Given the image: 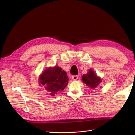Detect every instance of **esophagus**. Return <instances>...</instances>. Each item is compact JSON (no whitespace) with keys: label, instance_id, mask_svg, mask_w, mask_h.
Instances as JSON below:
<instances>
[{"label":"esophagus","instance_id":"esophagus-1","mask_svg":"<svg viewBox=\"0 0 135 135\" xmlns=\"http://www.w3.org/2000/svg\"><path fill=\"white\" fill-rule=\"evenodd\" d=\"M72 79L73 80H76L78 79V75H73L72 76Z\"/></svg>","mask_w":135,"mask_h":135}]
</instances>
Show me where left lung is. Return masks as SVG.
Wrapping results in <instances>:
<instances>
[{"label":"left lung","instance_id":"1","mask_svg":"<svg viewBox=\"0 0 135 135\" xmlns=\"http://www.w3.org/2000/svg\"><path fill=\"white\" fill-rule=\"evenodd\" d=\"M82 80L91 89H95L101 83L102 80L91 69L89 70L87 74L82 76Z\"/></svg>","mask_w":135,"mask_h":135}]
</instances>
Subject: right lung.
I'll use <instances>...</instances> for the list:
<instances>
[{"instance_id": "right-lung-1", "label": "right lung", "mask_w": 135, "mask_h": 135, "mask_svg": "<svg viewBox=\"0 0 135 135\" xmlns=\"http://www.w3.org/2000/svg\"><path fill=\"white\" fill-rule=\"evenodd\" d=\"M39 78V84L44 86L52 96H54L59 91L63 90L68 83L66 72L57 66L45 69Z\"/></svg>"}]
</instances>
